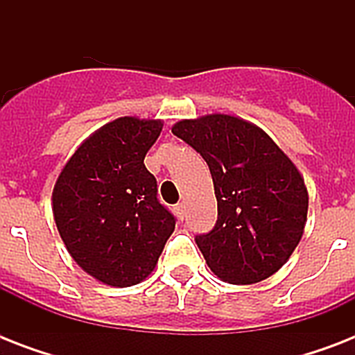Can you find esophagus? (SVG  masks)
Returning a JSON list of instances; mask_svg holds the SVG:
<instances>
[{
  "instance_id": "obj_1",
  "label": "esophagus",
  "mask_w": 355,
  "mask_h": 355,
  "mask_svg": "<svg viewBox=\"0 0 355 355\" xmlns=\"http://www.w3.org/2000/svg\"><path fill=\"white\" fill-rule=\"evenodd\" d=\"M175 214H177L178 219L182 221V219H184V205H182V202H180V205L175 206Z\"/></svg>"
}]
</instances>
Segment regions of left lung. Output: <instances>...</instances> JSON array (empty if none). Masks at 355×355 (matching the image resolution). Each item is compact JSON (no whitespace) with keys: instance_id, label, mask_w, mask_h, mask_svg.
Instances as JSON below:
<instances>
[{"instance_id":"left-lung-1","label":"left lung","mask_w":355,"mask_h":355,"mask_svg":"<svg viewBox=\"0 0 355 355\" xmlns=\"http://www.w3.org/2000/svg\"><path fill=\"white\" fill-rule=\"evenodd\" d=\"M171 130L210 167L217 223L195 243L211 272L243 286L275 275L297 248L308 217L297 166L269 134L236 116L182 119Z\"/></svg>"}]
</instances>
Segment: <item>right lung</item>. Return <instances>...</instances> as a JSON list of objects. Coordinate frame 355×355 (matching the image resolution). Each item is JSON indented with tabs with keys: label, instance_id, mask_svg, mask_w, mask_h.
Here are the masks:
<instances>
[{
	"label": "right lung",
	"instance_id": "obj_1",
	"mask_svg": "<svg viewBox=\"0 0 355 355\" xmlns=\"http://www.w3.org/2000/svg\"><path fill=\"white\" fill-rule=\"evenodd\" d=\"M160 119L118 118L75 150L53 188V217L80 269L112 287L136 286L153 272L175 230L144 158Z\"/></svg>",
	"mask_w": 355,
	"mask_h": 355
}]
</instances>
